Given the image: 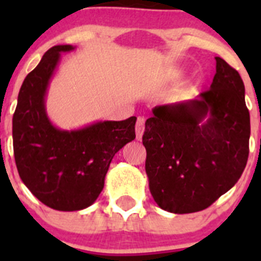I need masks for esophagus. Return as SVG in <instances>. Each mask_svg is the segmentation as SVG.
<instances>
[{"label": "esophagus", "instance_id": "1", "mask_svg": "<svg viewBox=\"0 0 261 261\" xmlns=\"http://www.w3.org/2000/svg\"><path fill=\"white\" fill-rule=\"evenodd\" d=\"M145 129V120L142 117H138L137 123H136V137L137 140H141L142 135H144Z\"/></svg>", "mask_w": 261, "mask_h": 261}]
</instances>
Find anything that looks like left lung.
<instances>
[{
	"label": "left lung",
	"instance_id": "1",
	"mask_svg": "<svg viewBox=\"0 0 261 261\" xmlns=\"http://www.w3.org/2000/svg\"><path fill=\"white\" fill-rule=\"evenodd\" d=\"M151 112L142 144L154 201L175 214L204 211L234 187L247 163L250 112L241 75L216 57L208 91Z\"/></svg>",
	"mask_w": 261,
	"mask_h": 261
}]
</instances>
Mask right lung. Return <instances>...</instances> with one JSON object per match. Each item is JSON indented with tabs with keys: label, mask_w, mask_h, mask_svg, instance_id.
<instances>
[{
	"label": "right lung",
	"mask_w": 261,
	"mask_h": 261,
	"mask_svg": "<svg viewBox=\"0 0 261 261\" xmlns=\"http://www.w3.org/2000/svg\"><path fill=\"white\" fill-rule=\"evenodd\" d=\"M73 45H55L24 78L13 116L14 156L24 186L47 206L61 212L86 209L98 199L115 154L136 138L137 117L95 121L60 129L45 108L48 87Z\"/></svg>",
	"instance_id": "1"
}]
</instances>
